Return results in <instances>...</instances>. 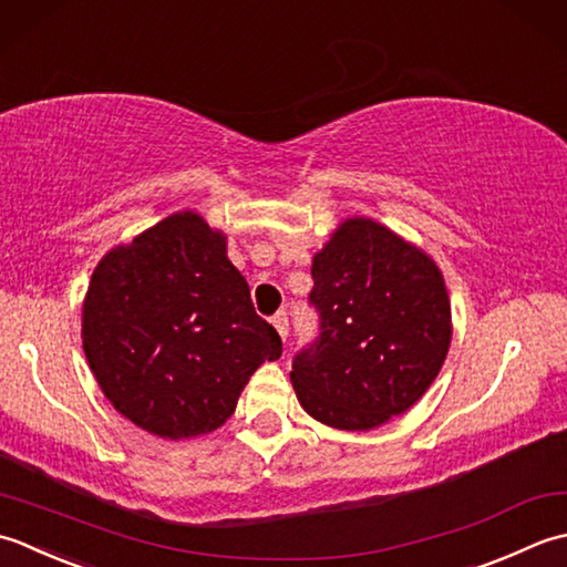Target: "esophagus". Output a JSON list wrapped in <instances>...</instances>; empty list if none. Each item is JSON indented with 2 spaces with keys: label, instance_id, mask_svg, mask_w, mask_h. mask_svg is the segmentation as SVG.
I'll return each mask as SVG.
<instances>
[{
  "label": "esophagus",
  "instance_id": "34e87169",
  "mask_svg": "<svg viewBox=\"0 0 567 567\" xmlns=\"http://www.w3.org/2000/svg\"><path fill=\"white\" fill-rule=\"evenodd\" d=\"M271 322H274L276 332L281 334V340H286V338H288V316H286V313H276V316L271 318Z\"/></svg>",
  "mask_w": 567,
  "mask_h": 567
}]
</instances>
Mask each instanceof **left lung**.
<instances>
[{
    "mask_svg": "<svg viewBox=\"0 0 567 567\" xmlns=\"http://www.w3.org/2000/svg\"><path fill=\"white\" fill-rule=\"evenodd\" d=\"M320 338L293 360L298 403L338 431H372L435 381L453 340L443 271L369 217L342 219L313 257Z\"/></svg>",
    "mask_w": 567,
    "mask_h": 567,
    "instance_id": "obj_1",
    "label": "left lung"
}]
</instances>
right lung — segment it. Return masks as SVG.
<instances>
[{"instance_id": "right-lung-1", "label": "right lung", "mask_w": 567, "mask_h": 567, "mask_svg": "<svg viewBox=\"0 0 567 567\" xmlns=\"http://www.w3.org/2000/svg\"><path fill=\"white\" fill-rule=\"evenodd\" d=\"M83 350L102 394L138 429L186 441L217 431L281 338L254 313L227 235L173 213L97 261Z\"/></svg>"}]
</instances>
